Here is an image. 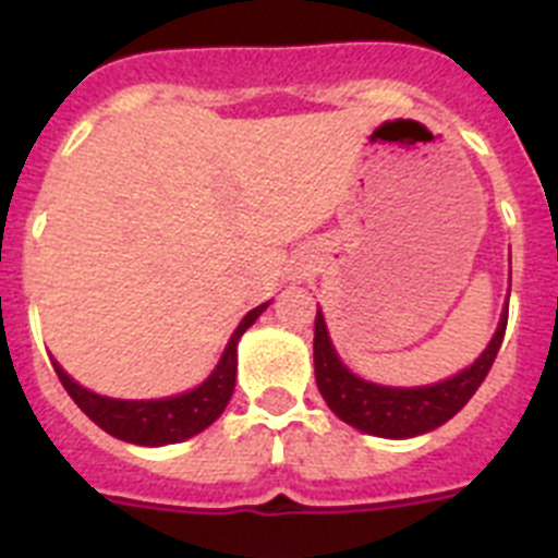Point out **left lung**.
Here are the masks:
<instances>
[{
    "label": "left lung",
    "instance_id": "obj_1",
    "mask_svg": "<svg viewBox=\"0 0 558 558\" xmlns=\"http://www.w3.org/2000/svg\"><path fill=\"white\" fill-rule=\"evenodd\" d=\"M506 322H509V307L500 315V324H497V332L489 340V347L483 349V354L470 368H463L456 377L422 388H388L354 377L340 363L332 340H329L322 310H318L313 338L315 383H318V391L327 399L335 416L343 418L347 425L379 438L422 436V433H430L450 422L470 402L472 393L481 388L497 352H500Z\"/></svg>",
    "mask_w": 558,
    "mask_h": 558
}]
</instances>
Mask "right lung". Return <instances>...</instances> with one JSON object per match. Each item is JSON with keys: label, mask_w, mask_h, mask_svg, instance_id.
<instances>
[{"label": "right lung", "mask_w": 558, "mask_h": 558, "mask_svg": "<svg viewBox=\"0 0 558 558\" xmlns=\"http://www.w3.org/2000/svg\"><path fill=\"white\" fill-rule=\"evenodd\" d=\"M268 304L251 310L245 315L240 327L231 335L229 347H226L223 357H220L218 368L209 374L206 383L198 388L181 393V397H167V399H108L100 393L88 391V388L77 386L75 379L69 377L58 363L56 366L61 386L66 393L75 399V405L86 413L97 427L113 438L131 441V445L142 447H161V445H175L184 438L198 436L201 430L215 422L220 413L229 405L231 393H234V379H236V340L251 324L259 318V313Z\"/></svg>", "instance_id": "1"}]
</instances>
